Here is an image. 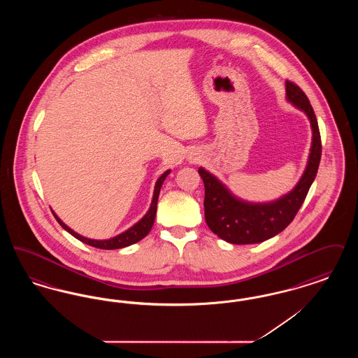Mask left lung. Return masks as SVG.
Segmentation results:
<instances>
[{
    "mask_svg": "<svg viewBox=\"0 0 358 358\" xmlns=\"http://www.w3.org/2000/svg\"><path fill=\"white\" fill-rule=\"evenodd\" d=\"M286 99L306 114L313 133L306 168L289 193L267 203L247 201L234 194L215 174L199 168L205 187V222L213 234L227 243L255 244L280 234L294 220L315 180L322 145L314 110L305 92L291 82H286Z\"/></svg>",
    "mask_w": 358,
    "mask_h": 358,
    "instance_id": "8db88e82",
    "label": "left lung"
}]
</instances>
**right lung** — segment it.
I'll return each mask as SVG.
<instances>
[{"label":"right lung","instance_id":"add662e5","mask_svg":"<svg viewBox=\"0 0 358 358\" xmlns=\"http://www.w3.org/2000/svg\"><path fill=\"white\" fill-rule=\"evenodd\" d=\"M169 174H171V169L165 171L164 174H161V177L157 180L155 187H154L152 204H150L149 210L145 213V216H143L141 220H138L133 227H130L129 229L123 231L122 234L114 236V238H103V240L85 238V236H82L80 234L75 232L73 229H71L67 224H64V222H62L60 217H59L53 210H52V213H53V216H55V219L57 220V222H59L69 234H71L73 238H76L78 240L85 243V244L91 245V247L101 248V250H120V248H124V247H129V245H131V244H136L139 240H142L145 236H148V234L150 232V229H152V227H153L154 220H155L157 201H158L159 190H161V187H162L165 178H166Z\"/></svg>","mask_w":358,"mask_h":358}]
</instances>
